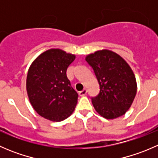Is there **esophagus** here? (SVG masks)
Returning <instances> with one entry per match:
<instances>
[{
    "label": "esophagus",
    "instance_id": "obj_1",
    "mask_svg": "<svg viewBox=\"0 0 158 158\" xmlns=\"http://www.w3.org/2000/svg\"><path fill=\"white\" fill-rule=\"evenodd\" d=\"M86 93H87V89H84L83 90L80 91V92H79V95H80V96H85V95H86Z\"/></svg>",
    "mask_w": 158,
    "mask_h": 158
}]
</instances>
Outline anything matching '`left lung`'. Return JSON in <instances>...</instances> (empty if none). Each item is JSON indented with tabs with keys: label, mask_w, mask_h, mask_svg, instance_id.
<instances>
[{
	"label": "left lung",
	"mask_w": 158,
	"mask_h": 158,
	"mask_svg": "<svg viewBox=\"0 0 158 158\" xmlns=\"http://www.w3.org/2000/svg\"><path fill=\"white\" fill-rule=\"evenodd\" d=\"M85 60L94 70L100 87L92 98L95 111L106 119L126 113L137 93V82L131 68L121 56L109 49L95 51Z\"/></svg>",
	"instance_id": "left-lung-1"
}]
</instances>
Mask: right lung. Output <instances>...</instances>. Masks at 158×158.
<instances>
[{
  "mask_svg": "<svg viewBox=\"0 0 158 158\" xmlns=\"http://www.w3.org/2000/svg\"><path fill=\"white\" fill-rule=\"evenodd\" d=\"M76 56L60 49H49L31 63L27 76V92L33 109L44 118L61 122L69 117L78 94L66 76Z\"/></svg>",
  "mask_w": 158,
  "mask_h": 158,
  "instance_id": "obj_1",
  "label": "right lung"
}]
</instances>
